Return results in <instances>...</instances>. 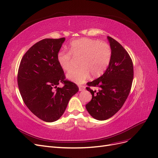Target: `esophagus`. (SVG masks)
<instances>
[{"mask_svg":"<svg viewBox=\"0 0 158 158\" xmlns=\"http://www.w3.org/2000/svg\"><path fill=\"white\" fill-rule=\"evenodd\" d=\"M85 86L84 85H79V91H82L84 90H85Z\"/></svg>","mask_w":158,"mask_h":158,"instance_id":"obj_1","label":"esophagus"}]
</instances>
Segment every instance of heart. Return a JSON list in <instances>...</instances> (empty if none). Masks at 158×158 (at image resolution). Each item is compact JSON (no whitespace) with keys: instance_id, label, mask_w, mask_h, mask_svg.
<instances>
[{"instance_id":"b5f03b06","label":"heart","mask_w":158,"mask_h":158,"mask_svg":"<svg viewBox=\"0 0 158 158\" xmlns=\"http://www.w3.org/2000/svg\"><path fill=\"white\" fill-rule=\"evenodd\" d=\"M111 49L109 44L90 38L76 40L69 45V52L61 50L57 54L60 66L64 71L73 69L76 61L79 60L81 66L69 71L67 78L77 84H82L89 78L102 75L108 67L111 58Z\"/></svg>"}]
</instances>
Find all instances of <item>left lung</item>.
I'll use <instances>...</instances> for the list:
<instances>
[{
  "instance_id": "obj_1",
  "label": "left lung",
  "mask_w": 158,
  "mask_h": 158,
  "mask_svg": "<svg viewBox=\"0 0 158 158\" xmlns=\"http://www.w3.org/2000/svg\"><path fill=\"white\" fill-rule=\"evenodd\" d=\"M111 49L108 67L98 78L87 83L92 99L85 105L89 114L97 120L108 119L122 108L131 90L134 78L133 62L124 47L108 36ZM91 86L99 87L93 91Z\"/></svg>"
}]
</instances>
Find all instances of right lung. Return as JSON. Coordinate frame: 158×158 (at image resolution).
<instances>
[{
  "mask_svg": "<svg viewBox=\"0 0 158 158\" xmlns=\"http://www.w3.org/2000/svg\"><path fill=\"white\" fill-rule=\"evenodd\" d=\"M65 37L44 39L24 54L17 74L21 95L27 108L43 121H57L67 108L69 100L79 89L65 79L57 60ZM64 85L58 88L60 83Z\"/></svg>",
  "mask_w": 158,
  "mask_h": 158,
  "instance_id": "obj_1",
  "label": "right lung"
}]
</instances>
